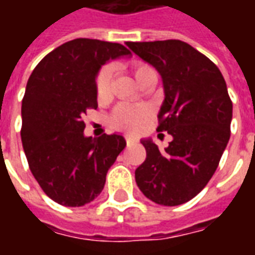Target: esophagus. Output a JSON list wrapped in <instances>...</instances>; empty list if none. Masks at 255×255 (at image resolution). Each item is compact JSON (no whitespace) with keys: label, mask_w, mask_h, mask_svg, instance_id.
<instances>
[{"label":"esophagus","mask_w":255,"mask_h":255,"mask_svg":"<svg viewBox=\"0 0 255 255\" xmlns=\"http://www.w3.org/2000/svg\"><path fill=\"white\" fill-rule=\"evenodd\" d=\"M126 142H127V146H129V144H132L133 142H135V139H132V138H127V139H126Z\"/></svg>","instance_id":"34e87169"}]
</instances>
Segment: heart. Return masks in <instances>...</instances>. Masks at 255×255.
Here are the masks:
<instances>
[{
    "mask_svg": "<svg viewBox=\"0 0 255 255\" xmlns=\"http://www.w3.org/2000/svg\"><path fill=\"white\" fill-rule=\"evenodd\" d=\"M153 72V69L144 64H135L132 67L133 78L139 82L144 75ZM112 71L109 68L102 69L97 79V94L100 98L108 97L111 91ZM150 119V109L147 106H129L122 105L117 108L112 116V126L122 131L131 133L140 132Z\"/></svg>",
    "mask_w": 255,
    "mask_h": 255,
    "instance_id": "heart-1",
    "label": "heart"
}]
</instances>
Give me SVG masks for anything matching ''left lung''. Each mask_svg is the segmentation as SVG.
<instances>
[{
	"instance_id": "8db88e82",
	"label": "left lung",
	"mask_w": 255,
	"mask_h": 255,
	"mask_svg": "<svg viewBox=\"0 0 255 255\" xmlns=\"http://www.w3.org/2000/svg\"><path fill=\"white\" fill-rule=\"evenodd\" d=\"M126 45L161 75L165 97L157 129L172 136L164 150L150 138L140 140L146 160L136 168L135 180L150 201L182 205L208 184L230 140L232 102L227 84L216 64L186 42Z\"/></svg>"
}]
</instances>
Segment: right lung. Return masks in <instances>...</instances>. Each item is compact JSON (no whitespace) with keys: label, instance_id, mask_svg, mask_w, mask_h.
<instances>
[{"label":"right lung","instance_id":"right-lung-1","mask_svg":"<svg viewBox=\"0 0 255 255\" xmlns=\"http://www.w3.org/2000/svg\"><path fill=\"white\" fill-rule=\"evenodd\" d=\"M131 56L120 43L78 38L42 58L21 102V143L32 175L54 202L76 208L94 201L126 147L120 133L84 135L82 116L97 109V75L111 60Z\"/></svg>","mask_w":255,"mask_h":255}]
</instances>
